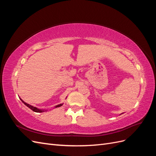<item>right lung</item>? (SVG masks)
<instances>
[{
	"mask_svg": "<svg viewBox=\"0 0 156 156\" xmlns=\"http://www.w3.org/2000/svg\"><path fill=\"white\" fill-rule=\"evenodd\" d=\"M20 100H21V101H22L23 103H24V104H25L26 106H27L28 107L30 108L31 110H32L33 111H34V112H43L47 111H45V110H43V109H40V108H37V107H33L32 105H29V104H28V103H25L24 101H23L21 98H20ZM62 105H63V103H60V104H59V105H56V106H55V108L61 107Z\"/></svg>",
	"mask_w": 156,
	"mask_h": 156,
	"instance_id": "add662e5",
	"label": "right lung"
}]
</instances>
